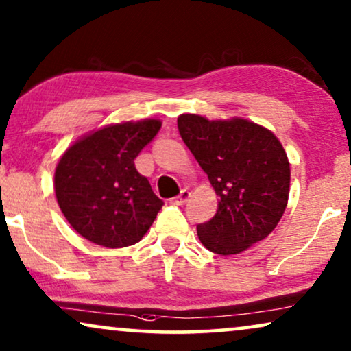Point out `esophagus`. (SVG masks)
<instances>
[{
  "instance_id": "esophagus-1",
  "label": "esophagus",
  "mask_w": 351,
  "mask_h": 351,
  "mask_svg": "<svg viewBox=\"0 0 351 351\" xmlns=\"http://www.w3.org/2000/svg\"><path fill=\"white\" fill-rule=\"evenodd\" d=\"M190 190H186V189H184L180 191V195L177 196V198H174L172 199V204H177V206H182V204H185V201L190 198Z\"/></svg>"
}]
</instances>
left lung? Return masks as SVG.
Listing matches in <instances>:
<instances>
[{"label":"left lung","mask_w":351,"mask_h":351,"mask_svg":"<svg viewBox=\"0 0 351 351\" xmlns=\"http://www.w3.org/2000/svg\"><path fill=\"white\" fill-rule=\"evenodd\" d=\"M177 126L215 195L217 213L198 238L220 256L246 251L276 228L289 199L291 166L281 142L262 124L184 113Z\"/></svg>","instance_id":"1"}]
</instances>
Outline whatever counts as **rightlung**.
Wrapping results in <instances>:
<instances>
[{
	"label": "right lung",
	"mask_w": 351,
	"mask_h": 351,
	"mask_svg": "<svg viewBox=\"0 0 351 351\" xmlns=\"http://www.w3.org/2000/svg\"><path fill=\"white\" fill-rule=\"evenodd\" d=\"M160 128L156 118L107 124L76 138L64 152L56 166L54 191L76 233L112 249L143 238L162 201L134 160Z\"/></svg>",
	"instance_id": "1"
}]
</instances>
